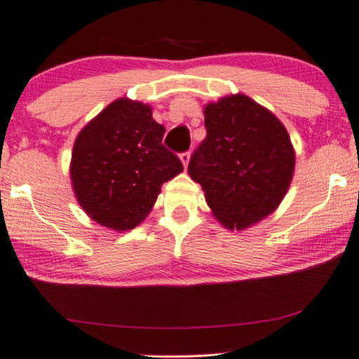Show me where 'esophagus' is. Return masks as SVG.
I'll list each match as a JSON object with an SVG mask.
<instances>
[{
	"mask_svg": "<svg viewBox=\"0 0 359 359\" xmlns=\"http://www.w3.org/2000/svg\"><path fill=\"white\" fill-rule=\"evenodd\" d=\"M180 161H182V164H184V168L187 169V165H189V163H190V151L182 153L180 154Z\"/></svg>",
	"mask_w": 359,
	"mask_h": 359,
	"instance_id": "obj_1",
	"label": "esophagus"
}]
</instances>
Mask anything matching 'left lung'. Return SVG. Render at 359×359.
Masks as SVG:
<instances>
[{
    "label": "left lung",
    "mask_w": 359,
    "mask_h": 359,
    "mask_svg": "<svg viewBox=\"0 0 359 359\" xmlns=\"http://www.w3.org/2000/svg\"><path fill=\"white\" fill-rule=\"evenodd\" d=\"M205 127L189 174L214 217L243 231L274 212L285 196L295 169L290 137L269 109L240 93L206 104Z\"/></svg>",
    "instance_id": "1"
}]
</instances>
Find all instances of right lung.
<instances>
[{"mask_svg": "<svg viewBox=\"0 0 359 359\" xmlns=\"http://www.w3.org/2000/svg\"><path fill=\"white\" fill-rule=\"evenodd\" d=\"M164 132L151 106L128 98L112 101L80 130L71 180L79 205L95 222L117 232L137 227L164 182L184 170L163 145Z\"/></svg>", "mask_w": 359, "mask_h": 359, "instance_id": "right-lung-1", "label": "right lung"}]
</instances>
